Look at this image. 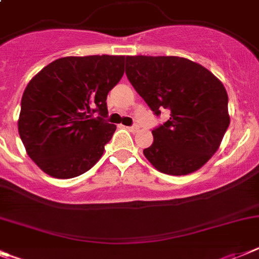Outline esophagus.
I'll return each mask as SVG.
<instances>
[{
    "label": "esophagus",
    "mask_w": 259,
    "mask_h": 259,
    "mask_svg": "<svg viewBox=\"0 0 259 259\" xmlns=\"http://www.w3.org/2000/svg\"><path fill=\"white\" fill-rule=\"evenodd\" d=\"M127 130H129V132H132V133L138 132V130H139V125H137V123H134V125H133V126H129V127H127Z\"/></svg>",
    "instance_id": "34e87169"
}]
</instances>
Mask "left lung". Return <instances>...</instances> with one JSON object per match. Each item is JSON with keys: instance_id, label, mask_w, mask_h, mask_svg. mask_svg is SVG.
<instances>
[{"instance_id": "1", "label": "left lung", "mask_w": 259, "mask_h": 259, "mask_svg": "<svg viewBox=\"0 0 259 259\" xmlns=\"http://www.w3.org/2000/svg\"><path fill=\"white\" fill-rule=\"evenodd\" d=\"M126 76L156 116L170 113L152 130L154 142L143 150L147 160L173 176L207 163L229 126L223 83L202 65L175 56H127Z\"/></svg>"}]
</instances>
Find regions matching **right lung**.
Listing matches in <instances>:
<instances>
[{"mask_svg":"<svg viewBox=\"0 0 259 259\" xmlns=\"http://www.w3.org/2000/svg\"><path fill=\"white\" fill-rule=\"evenodd\" d=\"M123 65L125 56L64 57L30 80L18 132L40 169L56 179H73L102 157L116 130L104 120L107 95L122 78Z\"/></svg>","mask_w":259,"mask_h":259,"instance_id":"1","label":"right lung"}]
</instances>
